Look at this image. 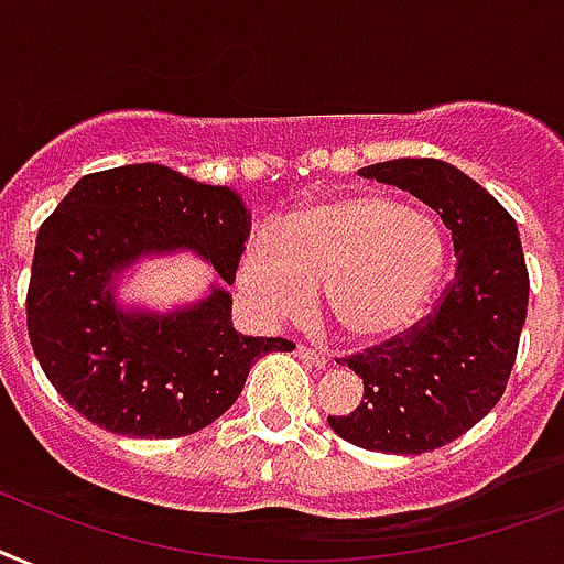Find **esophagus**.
Here are the masks:
<instances>
[{
  "label": "esophagus",
  "instance_id": "obj_1",
  "mask_svg": "<svg viewBox=\"0 0 564 564\" xmlns=\"http://www.w3.org/2000/svg\"><path fill=\"white\" fill-rule=\"evenodd\" d=\"M295 354L301 356V359L313 361L315 368H324V365H327V361H329L327 354H322V350H313V347H306V345H297Z\"/></svg>",
  "mask_w": 564,
  "mask_h": 564
}]
</instances>
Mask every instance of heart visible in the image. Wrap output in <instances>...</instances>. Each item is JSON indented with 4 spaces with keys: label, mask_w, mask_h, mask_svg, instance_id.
<instances>
[{
    "label": "heart",
    "mask_w": 564,
    "mask_h": 564,
    "mask_svg": "<svg viewBox=\"0 0 564 564\" xmlns=\"http://www.w3.org/2000/svg\"><path fill=\"white\" fill-rule=\"evenodd\" d=\"M441 228L386 194L333 196L260 231L240 258V290L269 322H304L324 292L354 341H388L423 318L441 281Z\"/></svg>",
    "instance_id": "heart-1"
}]
</instances>
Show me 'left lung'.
<instances>
[{"label":"left lung","mask_w":564,"mask_h":564,"mask_svg":"<svg viewBox=\"0 0 564 564\" xmlns=\"http://www.w3.org/2000/svg\"><path fill=\"white\" fill-rule=\"evenodd\" d=\"M441 214L455 242V278L429 315L402 336L345 356L365 393L350 414L327 416L354 446L423 455L480 423L501 400L528 318V263L510 210L441 159L361 167Z\"/></svg>","instance_id":"1"}]
</instances>
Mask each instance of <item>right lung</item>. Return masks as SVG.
I'll return each instance as SVG.
<instances>
[{"label": "right lung", "instance_id": "right-lung-1", "mask_svg": "<svg viewBox=\"0 0 564 564\" xmlns=\"http://www.w3.org/2000/svg\"><path fill=\"white\" fill-rule=\"evenodd\" d=\"M249 226L235 191L164 164L80 178L40 226L25 297L31 347L59 397L123 437H185L226 414L251 365L295 345L235 333L226 290L144 315L116 310L107 283L141 254L176 249H196L235 283Z\"/></svg>", "mask_w": 564, "mask_h": 564}]
</instances>
